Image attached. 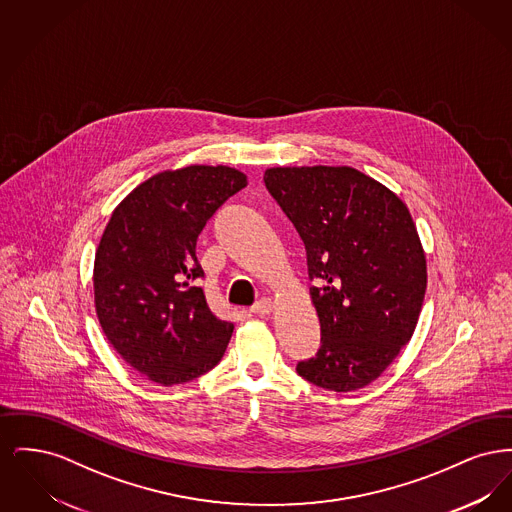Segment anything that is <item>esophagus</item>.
I'll return each mask as SVG.
<instances>
[{
	"label": "esophagus",
	"mask_w": 512,
	"mask_h": 512,
	"mask_svg": "<svg viewBox=\"0 0 512 512\" xmlns=\"http://www.w3.org/2000/svg\"><path fill=\"white\" fill-rule=\"evenodd\" d=\"M272 307H274V303L265 297V299L257 301V303L251 307V313L257 315V317H267L268 313L272 311Z\"/></svg>",
	"instance_id": "1"
}]
</instances>
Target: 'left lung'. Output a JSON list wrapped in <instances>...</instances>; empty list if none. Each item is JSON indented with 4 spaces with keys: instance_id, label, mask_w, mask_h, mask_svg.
<instances>
[{
    "instance_id": "obj_1",
    "label": "left lung",
    "mask_w": 512,
    "mask_h": 512,
    "mask_svg": "<svg viewBox=\"0 0 512 512\" xmlns=\"http://www.w3.org/2000/svg\"><path fill=\"white\" fill-rule=\"evenodd\" d=\"M268 194L307 251L320 349L297 363L318 388L374 382L413 336L426 292V255L407 205L351 167H274Z\"/></svg>"
}]
</instances>
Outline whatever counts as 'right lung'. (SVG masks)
Wrapping results in <instances>:
<instances>
[{
    "label": "right lung",
    "mask_w": 512,
    "mask_h": 512,
    "mask_svg": "<svg viewBox=\"0 0 512 512\" xmlns=\"http://www.w3.org/2000/svg\"><path fill=\"white\" fill-rule=\"evenodd\" d=\"M247 186L244 172L192 165L151 176L122 199L99 240L94 299L103 334L122 359L161 386L219 365L234 324L205 301L197 236Z\"/></svg>",
    "instance_id": "add662e5"
}]
</instances>
